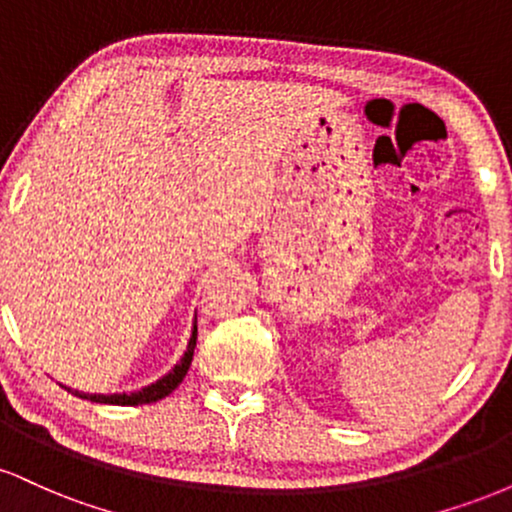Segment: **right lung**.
Wrapping results in <instances>:
<instances>
[{"mask_svg": "<svg viewBox=\"0 0 512 512\" xmlns=\"http://www.w3.org/2000/svg\"><path fill=\"white\" fill-rule=\"evenodd\" d=\"M195 346H197V325H195V330H192L190 344H187V351H185V356L180 358V363H175V368L170 370L168 375H163L161 380H156L154 385L144 387V390H139V392H132V395H84V392H76V390H74V395H79L81 399H91V402H98V404H120V407H127V404L129 407H134V404L158 402V399L168 397L170 392H173L175 387L182 383V378H185L187 368H190V363H192V356H195Z\"/></svg>", "mask_w": 512, "mask_h": 512, "instance_id": "right-lung-1", "label": "right lung"}]
</instances>
